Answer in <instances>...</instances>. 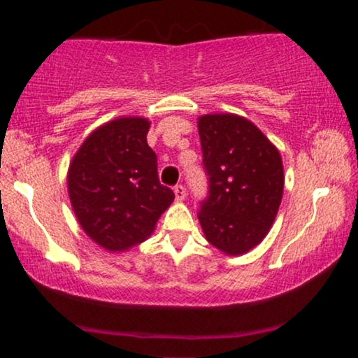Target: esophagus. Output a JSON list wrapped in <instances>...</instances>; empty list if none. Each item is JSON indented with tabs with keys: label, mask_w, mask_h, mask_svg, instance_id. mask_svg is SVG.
<instances>
[{
	"label": "esophagus",
	"mask_w": 358,
	"mask_h": 358,
	"mask_svg": "<svg viewBox=\"0 0 358 358\" xmlns=\"http://www.w3.org/2000/svg\"><path fill=\"white\" fill-rule=\"evenodd\" d=\"M174 194L176 201H184L186 199V189H184V186H180V184H178V186L174 187Z\"/></svg>",
	"instance_id": "34e87169"
}]
</instances>
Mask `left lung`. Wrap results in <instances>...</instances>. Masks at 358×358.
<instances>
[{"mask_svg": "<svg viewBox=\"0 0 358 358\" xmlns=\"http://www.w3.org/2000/svg\"><path fill=\"white\" fill-rule=\"evenodd\" d=\"M209 197L199 222L206 239L228 256H241L270 233L283 197V161L276 145L236 113L197 119Z\"/></svg>", "mask_w": 358, "mask_h": 358, "instance_id": "8db88e82", "label": "left lung"}]
</instances>
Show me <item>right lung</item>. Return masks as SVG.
<instances>
[{"mask_svg":"<svg viewBox=\"0 0 358 358\" xmlns=\"http://www.w3.org/2000/svg\"><path fill=\"white\" fill-rule=\"evenodd\" d=\"M149 129L144 117L113 119L96 127L70 162L66 184L75 217L110 253L145 241L174 201V192L159 182Z\"/></svg>","mask_w":358,"mask_h":358,"instance_id":"obj_1","label":"right lung"}]
</instances>
